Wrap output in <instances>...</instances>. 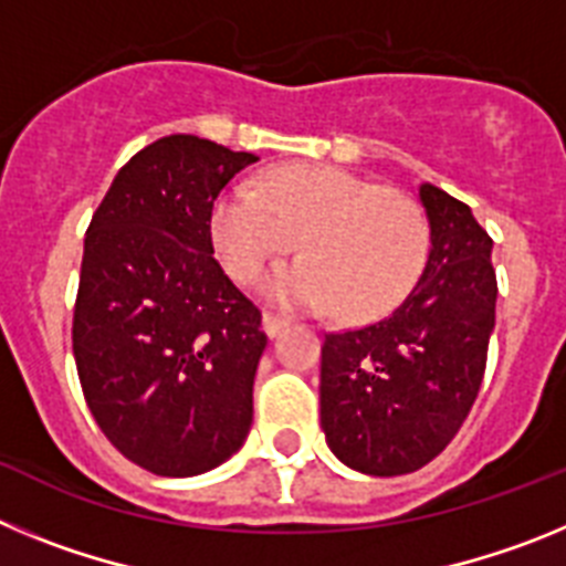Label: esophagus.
<instances>
[{
  "mask_svg": "<svg viewBox=\"0 0 566 566\" xmlns=\"http://www.w3.org/2000/svg\"><path fill=\"white\" fill-rule=\"evenodd\" d=\"M283 328H286V319L274 317V314H263V332H266V337H277Z\"/></svg>",
  "mask_w": 566,
  "mask_h": 566,
  "instance_id": "1",
  "label": "esophagus"
}]
</instances>
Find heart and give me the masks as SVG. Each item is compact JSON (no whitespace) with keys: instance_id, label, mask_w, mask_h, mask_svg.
<instances>
[{"instance_id":"1","label":"heart","mask_w":566,"mask_h":566,"mask_svg":"<svg viewBox=\"0 0 566 566\" xmlns=\"http://www.w3.org/2000/svg\"><path fill=\"white\" fill-rule=\"evenodd\" d=\"M209 232L234 280H252L280 254L260 292L280 308L365 323L399 306L422 274L431 227L417 198L337 167H277L263 187L234 184L214 201Z\"/></svg>"}]
</instances>
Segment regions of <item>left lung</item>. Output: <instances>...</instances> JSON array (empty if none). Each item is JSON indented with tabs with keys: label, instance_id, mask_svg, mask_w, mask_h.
<instances>
[{
	"label": "left lung",
	"instance_id": "1",
	"mask_svg": "<svg viewBox=\"0 0 566 566\" xmlns=\"http://www.w3.org/2000/svg\"><path fill=\"white\" fill-rule=\"evenodd\" d=\"M431 249L402 306L326 334L319 424L334 457L368 476L411 473L448 448L473 408L496 326L493 240L468 203L419 187Z\"/></svg>",
	"mask_w": 566,
	"mask_h": 566
}]
</instances>
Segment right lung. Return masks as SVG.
<instances>
[{
    "mask_svg": "<svg viewBox=\"0 0 566 566\" xmlns=\"http://www.w3.org/2000/svg\"><path fill=\"white\" fill-rule=\"evenodd\" d=\"M254 153L164 135L109 184L84 238L73 354L104 437L158 476L243 448L266 352L260 312L212 258V203Z\"/></svg>",
    "mask_w": 566,
    "mask_h": 566,
    "instance_id": "obj_1",
    "label": "right lung"
}]
</instances>
